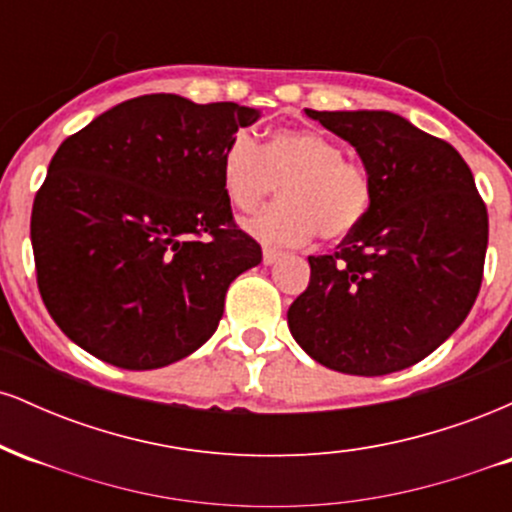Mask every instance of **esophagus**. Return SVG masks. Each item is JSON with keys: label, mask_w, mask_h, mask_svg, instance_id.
I'll return each instance as SVG.
<instances>
[{"label": "esophagus", "mask_w": 512, "mask_h": 512, "mask_svg": "<svg viewBox=\"0 0 512 512\" xmlns=\"http://www.w3.org/2000/svg\"><path fill=\"white\" fill-rule=\"evenodd\" d=\"M279 257H281L279 250H274V248H264L262 250V262L264 264H274L276 260H279Z\"/></svg>", "instance_id": "1"}]
</instances>
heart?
I'll list each match as a JSON object with an SVG mask.
<instances>
[{
    "mask_svg": "<svg viewBox=\"0 0 512 512\" xmlns=\"http://www.w3.org/2000/svg\"><path fill=\"white\" fill-rule=\"evenodd\" d=\"M221 185L240 211L255 209L279 185L281 202L245 223L267 245L342 240L363 221L373 197L366 168L315 129H276L260 146L236 132L221 156Z\"/></svg>",
    "mask_w": 512,
    "mask_h": 512,
    "instance_id": "obj_1",
    "label": "heart"
}]
</instances>
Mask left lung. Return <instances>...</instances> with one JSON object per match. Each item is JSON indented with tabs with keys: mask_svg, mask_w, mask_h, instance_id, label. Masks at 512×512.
<instances>
[{
	"mask_svg": "<svg viewBox=\"0 0 512 512\" xmlns=\"http://www.w3.org/2000/svg\"><path fill=\"white\" fill-rule=\"evenodd\" d=\"M356 149L373 197L334 255H310L289 330L322 366L387 375L438 349L484 276L489 214L472 170L443 139L387 110H310Z\"/></svg>",
	"mask_w": 512,
	"mask_h": 512,
	"instance_id": "8db88e82",
	"label": "left lung"
}]
</instances>
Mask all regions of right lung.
I'll list each match as a JSON object with an SVG mask.
<instances>
[{
  "label": "right lung",
  "mask_w": 512,
  "mask_h": 512,
  "mask_svg": "<svg viewBox=\"0 0 512 512\" xmlns=\"http://www.w3.org/2000/svg\"><path fill=\"white\" fill-rule=\"evenodd\" d=\"M257 117L151 93L64 139L35 195L31 243L45 308L74 344L151 370L216 332L231 281L262 262L221 185L223 149Z\"/></svg>",
  "instance_id": "1"
}]
</instances>
